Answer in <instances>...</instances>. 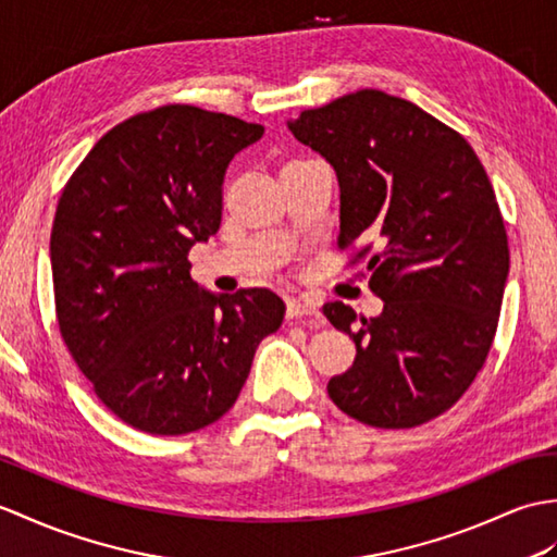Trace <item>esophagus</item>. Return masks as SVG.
Segmentation results:
<instances>
[{
	"instance_id": "obj_1",
	"label": "esophagus",
	"mask_w": 557,
	"mask_h": 557,
	"mask_svg": "<svg viewBox=\"0 0 557 557\" xmlns=\"http://www.w3.org/2000/svg\"><path fill=\"white\" fill-rule=\"evenodd\" d=\"M287 318L292 320H299V318H320V308L301 301V299H289L287 301Z\"/></svg>"
}]
</instances>
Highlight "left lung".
Returning a JSON list of instances; mask_svg holds the SVG:
<instances>
[{
	"label": "left lung",
	"instance_id": "1",
	"mask_svg": "<svg viewBox=\"0 0 557 557\" xmlns=\"http://www.w3.org/2000/svg\"><path fill=\"white\" fill-rule=\"evenodd\" d=\"M287 125L337 173L339 249H356L384 301L360 322L342 301L322 308L356 342L327 394L370 426L430 422L468 392L498 327L510 251L484 165L454 127L380 89Z\"/></svg>",
	"mask_w": 557,
	"mask_h": 557
}]
</instances>
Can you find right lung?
Returning a JSON list of instances; mask_svg holds the SVG:
<instances>
[{
  "label": "right lung",
  "instance_id": "add662e5",
  "mask_svg": "<svg viewBox=\"0 0 557 557\" xmlns=\"http://www.w3.org/2000/svg\"><path fill=\"white\" fill-rule=\"evenodd\" d=\"M263 125L168 103L103 135L61 191L49 253L61 337L95 394L139 432L203 430L235 406L284 301L211 294L187 253L223 218L230 161Z\"/></svg>",
  "mask_w": 557,
  "mask_h": 557
}]
</instances>
